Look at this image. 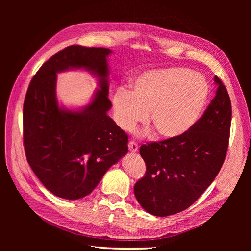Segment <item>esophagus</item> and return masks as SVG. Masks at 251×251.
Listing matches in <instances>:
<instances>
[{
	"mask_svg": "<svg viewBox=\"0 0 251 251\" xmlns=\"http://www.w3.org/2000/svg\"><path fill=\"white\" fill-rule=\"evenodd\" d=\"M128 148L131 152H137L138 151V144L134 141H130L128 143Z\"/></svg>",
	"mask_w": 251,
	"mask_h": 251,
	"instance_id": "1",
	"label": "esophagus"
}]
</instances>
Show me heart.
Returning a JSON list of instances; mask_svg holds the SVG:
<instances>
[{
    "label": "heart",
    "mask_w": 251,
    "mask_h": 251,
    "mask_svg": "<svg viewBox=\"0 0 251 251\" xmlns=\"http://www.w3.org/2000/svg\"><path fill=\"white\" fill-rule=\"evenodd\" d=\"M209 95V86L199 72L170 67L149 70L116 91L113 112L123 130H132L149 118L157 134L166 139L185 135L199 121Z\"/></svg>",
    "instance_id": "1"
}]
</instances>
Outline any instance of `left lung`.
Here are the masks:
<instances>
[{"instance_id": "left-lung-1", "label": "left lung", "mask_w": 251, "mask_h": 251, "mask_svg": "<svg viewBox=\"0 0 251 251\" xmlns=\"http://www.w3.org/2000/svg\"><path fill=\"white\" fill-rule=\"evenodd\" d=\"M214 80L215 98L185 135L140 147L147 172L136 182L134 194L151 215L167 217L189 207L213 183L225 161L231 100L220 78L215 76Z\"/></svg>"}]
</instances>
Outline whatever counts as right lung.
<instances>
[{"mask_svg":"<svg viewBox=\"0 0 251 251\" xmlns=\"http://www.w3.org/2000/svg\"><path fill=\"white\" fill-rule=\"evenodd\" d=\"M110 49L70 46L50 58L28 86L23 104L26 159L43 185L58 197L79 200L128 152V135L108 111ZM83 69L99 88L83 108L70 110L56 100V73Z\"/></svg>","mask_w":251,"mask_h":251,"instance_id":"obj_1","label":"right lung"}]
</instances>
